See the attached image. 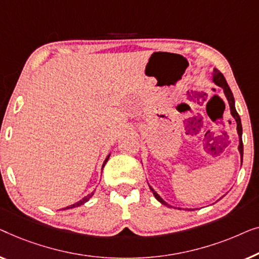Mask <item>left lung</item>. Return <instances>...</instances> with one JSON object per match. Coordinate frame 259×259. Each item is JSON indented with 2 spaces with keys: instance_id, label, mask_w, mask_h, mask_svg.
I'll return each instance as SVG.
<instances>
[{
  "instance_id": "obj_1",
  "label": "left lung",
  "mask_w": 259,
  "mask_h": 259,
  "mask_svg": "<svg viewBox=\"0 0 259 259\" xmlns=\"http://www.w3.org/2000/svg\"><path fill=\"white\" fill-rule=\"evenodd\" d=\"M212 76H213V82L216 83L217 85H220V87H222V88L224 89V94H225V96H227L228 101H229V105H230L231 115L234 116V118L236 119V122H237V133H238V136H239V145H238V150H239V152H240V157H242V162H243L242 123H240V117H239L238 112L236 111V108H235V98H234V95H232L231 89L229 88V85H228V82H227V79H225V77H224V76H223V74H222V72H221L220 70H218V69H216V68L213 69ZM150 189H151V188H150ZM151 191L154 192V196H155L156 199H157L158 202H161L162 204H164V205H166V206H170L169 204H166L164 201H163V199H162L161 197H159L157 192H156L155 190H152V189H151Z\"/></svg>"
}]
</instances>
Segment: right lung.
Listing matches in <instances>:
<instances>
[{
    "instance_id": "1",
    "label": "right lung",
    "mask_w": 259,
    "mask_h": 259,
    "mask_svg": "<svg viewBox=\"0 0 259 259\" xmlns=\"http://www.w3.org/2000/svg\"><path fill=\"white\" fill-rule=\"evenodd\" d=\"M109 156H110V155H108V157L107 158H105V161H104V163H103V165H102V169H103V167H104V165H105V163H107L108 162V159H109ZM94 195V192H92V194H89V195H87L85 196V197L84 198H82L81 199V201H79V202H77V203H75V204H71V205H69V206H67V207H64V209L63 210H65V209H72V207H76V206H79V205H82V204H84L85 202H88L89 201V199L90 198H92V196Z\"/></svg>"
}]
</instances>
